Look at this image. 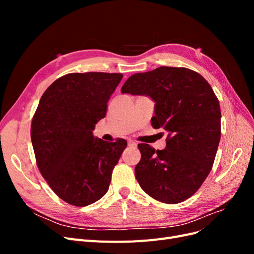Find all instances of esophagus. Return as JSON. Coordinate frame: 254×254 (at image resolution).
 <instances>
[{
    "label": "esophagus",
    "mask_w": 254,
    "mask_h": 254,
    "mask_svg": "<svg viewBox=\"0 0 254 254\" xmlns=\"http://www.w3.org/2000/svg\"><path fill=\"white\" fill-rule=\"evenodd\" d=\"M128 146H130V147H135L136 146V143L132 140H128Z\"/></svg>",
    "instance_id": "obj_1"
}]
</instances>
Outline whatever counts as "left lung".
Here are the masks:
<instances>
[{
	"label": "left lung",
	"instance_id": "1",
	"mask_svg": "<svg viewBox=\"0 0 254 254\" xmlns=\"http://www.w3.org/2000/svg\"><path fill=\"white\" fill-rule=\"evenodd\" d=\"M122 93L150 97L151 126L170 132L162 150L137 145L141 160L134 173L140 187L158 201H184L210 174L218 148L221 113L213 89L190 68L160 66L130 76Z\"/></svg>",
	"mask_w": 254,
	"mask_h": 254
}]
</instances>
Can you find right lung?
Listing matches in <instances>:
<instances>
[{
  "instance_id": "add662e5",
  "label": "right lung",
  "mask_w": 254,
  "mask_h": 254,
  "mask_svg": "<svg viewBox=\"0 0 254 254\" xmlns=\"http://www.w3.org/2000/svg\"><path fill=\"white\" fill-rule=\"evenodd\" d=\"M121 73H71L44 92L33 118L30 136L37 165L55 194L86 206L109 189L111 174L127 142H106L93 135L105 118Z\"/></svg>"
}]
</instances>
